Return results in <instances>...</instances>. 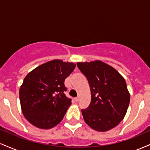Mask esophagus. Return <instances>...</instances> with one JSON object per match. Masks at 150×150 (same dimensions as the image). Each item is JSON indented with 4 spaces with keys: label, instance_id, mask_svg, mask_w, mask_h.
<instances>
[{
    "label": "esophagus",
    "instance_id": "obj_1",
    "mask_svg": "<svg viewBox=\"0 0 150 150\" xmlns=\"http://www.w3.org/2000/svg\"><path fill=\"white\" fill-rule=\"evenodd\" d=\"M74 100L76 101V102H77V101L80 100V99H79V97H75V99H74Z\"/></svg>",
    "mask_w": 150,
    "mask_h": 150
}]
</instances>
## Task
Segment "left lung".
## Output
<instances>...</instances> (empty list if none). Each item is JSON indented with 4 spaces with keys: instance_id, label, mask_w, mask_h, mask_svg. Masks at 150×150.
<instances>
[{
    "instance_id": "1",
    "label": "left lung",
    "mask_w": 150,
    "mask_h": 150,
    "mask_svg": "<svg viewBox=\"0 0 150 150\" xmlns=\"http://www.w3.org/2000/svg\"><path fill=\"white\" fill-rule=\"evenodd\" d=\"M88 80L91 102L82 109L85 123L97 131L116 127L123 119L130 103L126 82L113 67L100 61L77 63Z\"/></svg>"
}]
</instances>
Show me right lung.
I'll return each instance as SVG.
<instances>
[{"label": "right lung", "instance_id": "obj_1", "mask_svg": "<svg viewBox=\"0 0 150 150\" xmlns=\"http://www.w3.org/2000/svg\"><path fill=\"white\" fill-rule=\"evenodd\" d=\"M75 68L73 63L53 60L25 77L20 89V100L22 113L30 123L49 129L63 120L71 105V99L65 94V79Z\"/></svg>", "mask_w": 150, "mask_h": 150}]
</instances>
